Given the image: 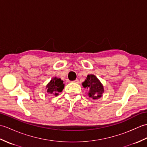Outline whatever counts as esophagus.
<instances>
[{
  "label": "esophagus",
  "instance_id": "obj_1",
  "mask_svg": "<svg viewBox=\"0 0 147 147\" xmlns=\"http://www.w3.org/2000/svg\"><path fill=\"white\" fill-rule=\"evenodd\" d=\"M73 82L74 83H79V80H74Z\"/></svg>",
  "mask_w": 147,
  "mask_h": 147
}]
</instances>
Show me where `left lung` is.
Here are the masks:
<instances>
[{"label": "left lung", "mask_w": 147, "mask_h": 147, "mask_svg": "<svg viewBox=\"0 0 147 147\" xmlns=\"http://www.w3.org/2000/svg\"><path fill=\"white\" fill-rule=\"evenodd\" d=\"M84 88L89 90L88 96L93 99H98L102 96L104 92V86L99 80L93 74H88L85 82L82 83Z\"/></svg>", "instance_id": "obj_1"}]
</instances>
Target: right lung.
Segmentation results:
<instances>
[{
	"label": "right lung",
	"instance_id": "add662e5",
	"mask_svg": "<svg viewBox=\"0 0 147 147\" xmlns=\"http://www.w3.org/2000/svg\"><path fill=\"white\" fill-rule=\"evenodd\" d=\"M64 88V84L63 83V81L61 80V78H57L56 77L52 78L51 82L46 86L47 92L55 96H57L59 93L61 92Z\"/></svg>",
	"mask_w": 147,
	"mask_h": 147
}]
</instances>
